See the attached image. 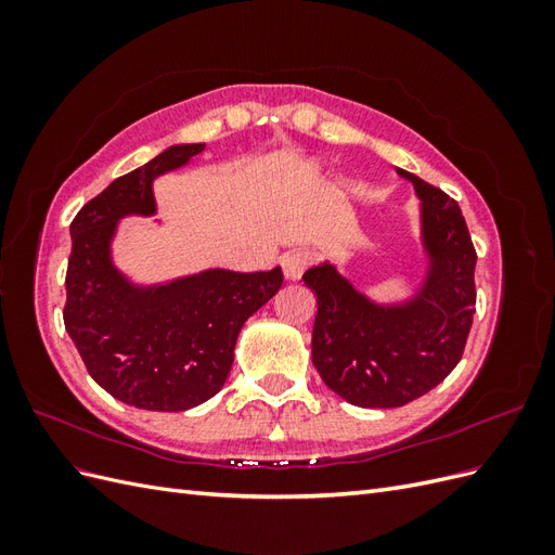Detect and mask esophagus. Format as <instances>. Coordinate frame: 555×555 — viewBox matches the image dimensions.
I'll return each mask as SVG.
<instances>
[{"label":"esophagus","instance_id":"esophagus-1","mask_svg":"<svg viewBox=\"0 0 555 555\" xmlns=\"http://www.w3.org/2000/svg\"><path fill=\"white\" fill-rule=\"evenodd\" d=\"M312 257L308 249H289L287 255L282 257V271H284V278L287 280H298L300 275L306 273V268L310 266Z\"/></svg>","mask_w":555,"mask_h":555}]
</instances>
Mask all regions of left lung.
Masks as SVG:
<instances>
[{"mask_svg":"<svg viewBox=\"0 0 555 555\" xmlns=\"http://www.w3.org/2000/svg\"><path fill=\"white\" fill-rule=\"evenodd\" d=\"M396 171L418 198L422 275L412 292L377 300L328 259L304 275L317 296V373L343 400L373 410L408 405L456 367L477 298V255L459 204L418 176Z\"/></svg>","mask_w":555,"mask_h":555,"instance_id":"1","label":"left lung"}]
</instances>
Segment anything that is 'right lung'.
Segmentation results:
<instances>
[{
  "instance_id": "right-lung-1",
  "label": "right lung",
  "mask_w": 555,
  "mask_h": 555,
  "mask_svg": "<svg viewBox=\"0 0 555 555\" xmlns=\"http://www.w3.org/2000/svg\"><path fill=\"white\" fill-rule=\"evenodd\" d=\"M204 143H178L113 180L72 222L64 326L92 379L139 410H192L222 389L247 319L282 287V268H227L139 282L113 257L127 217L157 212L155 180L184 169ZM162 224V220H153Z\"/></svg>"
}]
</instances>
